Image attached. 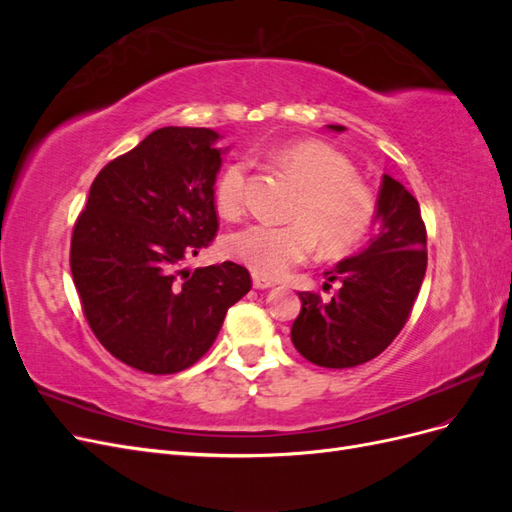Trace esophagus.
<instances>
[{"mask_svg": "<svg viewBox=\"0 0 512 512\" xmlns=\"http://www.w3.org/2000/svg\"><path fill=\"white\" fill-rule=\"evenodd\" d=\"M271 286H273V282H271V280H267V277L254 275V288H258V290H267V288H271Z\"/></svg>", "mask_w": 512, "mask_h": 512, "instance_id": "obj_1", "label": "esophagus"}]
</instances>
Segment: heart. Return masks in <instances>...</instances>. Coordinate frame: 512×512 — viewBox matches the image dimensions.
I'll use <instances>...</instances> for the list:
<instances>
[{"mask_svg": "<svg viewBox=\"0 0 512 512\" xmlns=\"http://www.w3.org/2000/svg\"><path fill=\"white\" fill-rule=\"evenodd\" d=\"M269 160L299 185L290 224H252L228 237V254L254 275L277 280L299 265L314 245L327 256L361 243L378 213V196L356 177L354 164L320 141H292L269 151ZM247 162L228 164L215 183V209L226 220L245 211Z\"/></svg>", "mask_w": 512, "mask_h": 512, "instance_id": "1", "label": "heart"}]
</instances>
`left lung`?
Returning <instances> with one entry per match:
<instances>
[{
    "mask_svg": "<svg viewBox=\"0 0 512 512\" xmlns=\"http://www.w3.org/2000/svg\"><path fill=\"white\" fill-rule=\"evenodd\" d=\"M376 220L380 230L365 250L324 273L327 282H339L329 301L299 292L303 305L290 339L309 363L346 369L376 359L412 314L427 271V230L418 200L389 175L382 177Z\"/></svg>",
    "mask_w": 512,
    "mask_h": 512,
    "instance_id": "obj_1",
    "label": "left lung"
}]
</instances>
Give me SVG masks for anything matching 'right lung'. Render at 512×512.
Returning <instances> with one entry per match:
<instances>
[{
    "mask_svg": "<svg viewBox=\"0 0 512 512\" xmlns=\"http://www.w3.org/2000/svg\"><path fill=\"white\" fill-rule=\"evenodd\" d=\"M220 134L160 128L108 162L76 218L70 269L83 314L115 359L177 374L203 356L252 288L237 262L183 269L218 232Z\"/></svg>",
    "mask_w": 512,
    "mask_h": 512,
    "instance_id": "right-lung-1",
    "label": "right lung"
}]
</instances>
